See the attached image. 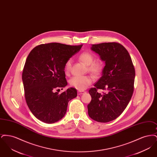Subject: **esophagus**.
<instances>
[{
	"label": "esophagus",
	"mask_w": 157,
	"mask_h": 157,
	"mask_svg": "<svg viewBox=\"0 0 157 157\" xmlns=\"http://www.w3.org/2000/svg\"><path fill=\"white\" fill-rule=\"evenodd\" d=\"M85 92L83 91V90H79V91H78V95H81L82 94H83Z\"/></svg>",
	"instance_id": "esophagus-1"
}]
</instances>
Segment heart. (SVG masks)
<instances>
[{"instance_id":"b5f03b06","label":"heart","mask_w":157,"mask_h":157,"mask_svg":"<svg viewBox=\"0 0 157 157\" xmlns=\"http://www.w3.org/2000/svg\"><path fill=\"white\" fill-rule=\"evenodd\" d=\"M81 61L88 66V70L92 74L95 76H98L101 74L102 70V65L100 62H94V55L88 52L82 53L79 57ZM71 60L69 59L65 64V70L69 71L71 67ZM92 82V78L90 75L85 76H76L73 77L71 81L70 84L72 86L77 90H85Z\"/></svg>"}]
</instances>
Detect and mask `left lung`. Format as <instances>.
I'll use <instances>...</instances> for the list:
<instances>
[{"instance_id":"obj_1","label":"left lung","mask_w":157,"mask_h":157,"mask_svg":"<svg viewBox=\"0 0 157 157\" xmlns=\"http://www.w3.org/2000/svg\"><path fill=\"white\" fill-rule=\"evenodd\" d=\"M90 49L105 62L102 76L89 90L92 99L88 105L90 118L99 122L115 120L123 112L134 92V67L127 49L118 43L92 45ZM98 89L106 90L102 95Z\"/></svg>"}]
</instances>
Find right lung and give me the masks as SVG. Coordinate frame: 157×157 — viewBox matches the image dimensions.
I'll list each match as a JSON object with an SVG mask.
<instances>
[{
	"instance_id": "right-lung-1",
	"label": "right lung",
	"mask_w": 157,
	"mask_h": 157,
	"mask_svg": "<svg viewBox=\"0 0 157 157\" xmlns=\"http://www.w3.org/2000/svg\"><path fill=\"white\" fill-rule=\"evenodd\" d=\"M82 46L51 43L38 45L29 53L23 70L22 81L26 104L38 120L47 124L59 121L66 113L69 101L77 97L74 88L60 94L54 91L67 85L66 62Z\"/></svg>"
}]
</instances>
